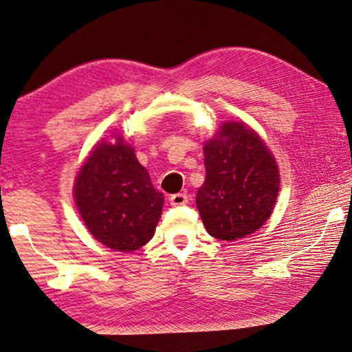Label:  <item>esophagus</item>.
Returning <instances> with one entry per match:
<instances>
[{"label":"esophagus","instance_id":"1","mask_svg":"<svg viewBox=\"0 0 352 352\" xmlns=\"http://www.w3.org/2000/svg\"><path fill=\"white\" fill-rule=\"evenodd\" d=\"M171 206H186L188 203V197L186 193H175L170 197Z\"/></svg>","mask_w":352,"mask_h":352}]
</instances>
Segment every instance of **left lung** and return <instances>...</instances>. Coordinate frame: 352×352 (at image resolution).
I'll return each mask as SVG.
<instances>
[{
	"instance_id": "obj_1",
	"label": "left lung",
	"mask_w": 352,
	"mask_h": 352,
	"mask_svg": "<svg viewBox=\"0 0 352 352\" xmlns=\"http://www.w3.org/2000/svg\"><path fill=\"white\" fill-rule=\"evenodd\" d=\"M204 166L197 208L209 234L236 241L261 228L274 210L280 176L258 133L242 122H225L204 144Z\"/></svg>"
}]
</instances>
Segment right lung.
Wrapping results in <instances>:
<instances>
[{"label": "right lung", "mask_w": 352, "mask_h": 352, "mask_svg": "<svg viewBox=\"0 0 352 352\" xmlns=\"http://www.w3.org/2000/svg\"><path fill=\"white\" fill-rule=\"evenodd\" d=\"M116 140L96 146L75 179L74 195L86 228L100 244L132 252L153 239L164 193L154 188L131 146Z\"/></svg>", "instance_id": "add662e5"}]
</instances>
